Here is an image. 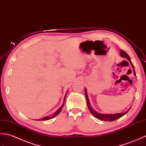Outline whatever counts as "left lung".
Returning <instances> with one entry per match:
<instances>
[{
  "instance_id": "left-lung-1",
  "label": "left lung",
  "mask_w": 146,
  "mask_h": 146,
  "mask_svg": "<svg viewBox=\"0 0 146 146\" xmlns=\"http://www.w3.org/2000/svg\"><path fill=\"white\" fill-rule=\"evenodd\" d=\"M120 56H122V57H125L127 58V60H129L130 64L132 65V67L133 68V74H134V76H136V74H135V69H134V67H133V65L132 64V62H131V60H130V56L128 55L127 53L124 52L123 50H120ZM84 92H85V96H86V101H87V104H88V108L90 110V112L92 113L94 117H95L96 118H97L98 119H99V120H104V121H114L115 120H117V119L120 118V117H123V115H125L129 111V110L131 108H130L128 110L125 112L124 113H115V114H103V113H98L97 111H96L95 110L93 109L92 108L91 106V104L90 103V100H89V98L88 96V93H87V91H86V89H84Z\"/></svg>"
}]
</instances>
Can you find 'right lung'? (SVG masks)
I'll return each mask as SVG.
<instances>
[{
    "instance_id": "1",
    "label": "right lung",
    "mask_w": 146,
    "mask_h": 146,
    "mask_svg": "<svg viewBox=\"0 0 146 146\" xmlns=\"http://www.w3.org/2000/svg\"><path fill=\"white\" fill-rule=\"evenodd\" d=\"M67 93V91L66 94H65V97H64V102H63V104H62V105L60 107V108H59L57 110H56V111L55 112L54 115H52V116H51V117H43V118H41V119H38V120H50V119H52V118H54V117H56V116L58 114H59V113H60V112L61 111L62 109V108H63V106H64V103H65V97H66Z\"/></svg>"
}]
</instances>
